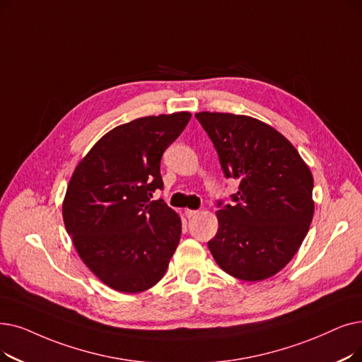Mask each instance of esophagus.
I'll return each instance as SVG.
<instances>
[{"mask_svg":"<svg viewBox=\"0 0 362 362\" xmlns=\"http://www.w3.org/2000/svg\"><path fill=\"white\" fill-rule=\"evenodd\" d=\"M185 214H186L187 218H194V217H197V216L199 214V211H198V210H189V209H187V210L185 211Z\"/></svg>","mask_w":362,"mask_h":362,"instance_id":"esophagus-1","label":"esophagus"}]
</instances>
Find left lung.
Here are the masks:
<instances>
[{
    "mask_svg": "<svg viewBox=\"0 0 362 362\" xmlns=\"http://www.w3.org/2000/svg\"><path fill=\"white\" fill-rule=\"evenodd\" d=\"M195 117L213 140L225 176L240 180L235 204L216 211L211 255L238 279L271 278L286 268L309 230L315 211L312 173L269 124L226 112Z\"/></svg>",
    "mask_w": 362,
    "mask_h": 362,
    "instance_id": "left-lung-1",
    "label": "left lung"
}]
</instances>
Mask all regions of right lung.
Returning <instances> with one entry per match:
<instances>
[{
	"label": "right lung",
	"instance_id": "1",
	"mask_svg": "<svg viewBox=\"0 0 362 362\" xmlns=\"http://www.w3.org/2000/svg\"><path fill=\"white\" fill-rule=\"evenodd\" d=\"M191 112L137 118L102 136L75 167L62 214L78 256L121 293L153 287L180 241L182 220L163 199L160 163Z\"/></svg>",
	"mask_w": 362,
	"mask_h": 362
}]
</instances>
